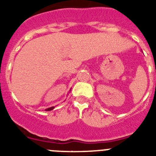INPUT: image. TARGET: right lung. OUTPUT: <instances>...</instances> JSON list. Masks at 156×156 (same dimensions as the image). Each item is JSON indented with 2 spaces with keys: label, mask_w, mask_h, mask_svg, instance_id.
<instances>
[{
  "label": "right lung",
  "mask_w": 156,
  "mask_h": 156,
  "mask_svg": "<svg viewBox=\"0 0 156 156\" xmlns=\"http://www.w3.org/2000/svg\"><path fill=\"white\" fill-rule=\"evenodd\" d=\"M70 91H71V90H70ZM54 106H52V107H49V108L46 109V111H50V110H54Z\"/></svg>",
  "instance_id": "right-lung-1"
}]
</instances>
